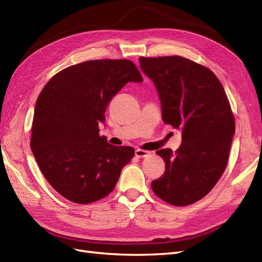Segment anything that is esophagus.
I'll use <instances>...</instances> for the list:
<instances>
[{
    "instance_id": "1",
    "label": "esophagus",
    "mask_w": 262,
    "mask_h": 262,
    "mask_svg": "<svg viewBox=\"0 0 262 262\" xmlns=\"http://www.w3.org/2000/svg\"><path fill=\"white\" fill-rule=\"evenodd\" d=\"M150 153L148 152V150H144V149H136V156L138 158H144V157H147Z\"/></svg>"
}]
</instances>
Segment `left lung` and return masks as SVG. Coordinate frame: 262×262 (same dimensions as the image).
<instances>
[{"label":"left lung","mask_w":262,"mask_h":262,"mask_svg":"<svg viewBox=\"0 0 262 262\" xmlns=\"http://www.w3.org/2000/svg\"><path fill=\"white\" fill-rule=\"evenodd\" d=\"M153 81L166 124L181 131L175 153L157 150L164 175L152 182L154 193L177 207L207 195L224 172L235 121L225 91L211 70L179 55L139 59Z\"/></svg>","instance_id":"left-lung-1"}]
</instances>
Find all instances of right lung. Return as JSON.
Returning a JSON list of instances; mask_svg holds the SVG:
<instances>
[{
	"instance_id": "obj_1",
	"label": "right lung",
	"mask_w": 262,
	"mask_h": 262,
	"mask_svg": "<svg viewBox=\"0 0 262 262\" xmlns=\"http://www.w3.org/2000/svg\"><path fill=\"white\" fill-rule=\"evenodd\" d=\"M129 82H143L129 60H94L69 67L36 101L30 148L42 175L66 199L87 204L113 191L134 156L99 136L110 100Z\"/></svg>"
}]
</instances>
